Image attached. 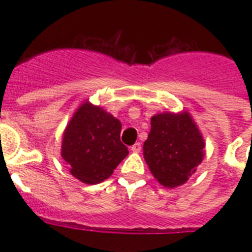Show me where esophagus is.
Here are the masks:
<instances>
[{"label":"esophagus","instance_id":"1","mask_svg":"<svg viewBox=\"0 0 252 252\" xmlns=\"http://www.w3.org/2000/svg\"><path fill=\"white\" fill-rule=\"evenodd\" d=\"M131 151H132V153H140V151H141V144H140V142L133 144V145L131 146Z\"/></svg>","mask_w":252,"mask_h":252}]
</instances>
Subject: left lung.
Wrapping results in <instances>:
<instances>
[{
  "label": "left lung",
  "mask_w": 252,
  "mask_h": 252,
  "mask_svg": "<svg viewBox=\"0 0 252 252\" xmlns=\"http://www.w3.org/2000/svg\"><path fill=\"white\" fill-rule=\"evenodd\" d=\"M204 141L187 112L153 116L144 158L153 175L168 188L182 186L203 159Z\"/></svg>",
  "instance_id": "obj_1"
}]
</instances>
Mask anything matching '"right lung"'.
I'll list each match as a JSON object with an SVG mask.
<instances>
[{
  "label": "right lung",
  "mask_w": 252,
  "mask_h": 252,
  "mask_svg": "<svg viewBox=\"0 0 252 252\" xmlns=\"http://www.w3.org/2000/svg\"><path fill=\"white\" fill-rule=\"evenodd\" d=\"M121 122L99 107L86 102L68 124L62 157L73 177L97 184L110 177L128 154L120 140Z\"/></svg>",
  "instance_id": "add662e5"
}]
</instances>
